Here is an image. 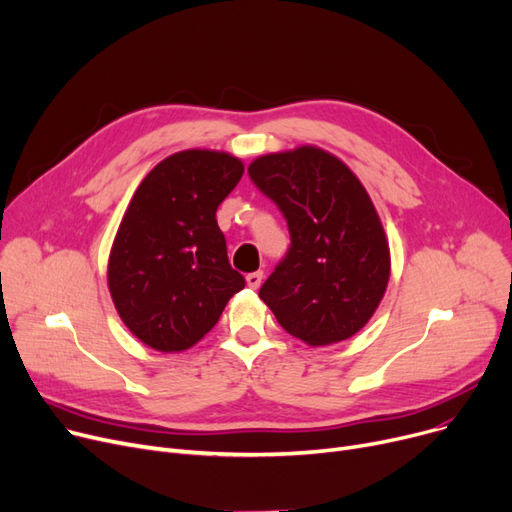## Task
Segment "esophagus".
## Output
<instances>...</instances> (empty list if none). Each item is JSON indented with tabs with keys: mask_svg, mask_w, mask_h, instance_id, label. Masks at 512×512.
<instances>
[{
	"mask_svg": "<svg viewBox=\"0 0 512 512\" xmlns=\"http://www.w3.org/2000/svg\"><path fill=\"white\" fill-rule=\"evenodd\" d=\"M262 270H256V273H250V275H246V283L252 287V289H258L260 287V283H262Z\"/></svg>",
	"mask_w": 512,
	"mask_h": 512,
	"instance_id": "obj_1",
	"label": "esophagus"
}]
</instances>
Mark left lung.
Segmentation results:
<instances>
[{
  "label": "left lung",
  "instance_id": "8db88e82",
  "mask_svg": "<svg viewBox=\"0 0 512 512\" xmlns=\"http://www.w3.org/2000/svg\"><path fill=\"white\" fill-rule=\"evenodd\" d=\"M248 175L283 213L291 246L260 299L312 347L353 337L388 285L390 252L376 208L353 171L316 146L258 157Z\"/></svg>",
  "mask_w": 512,
  "mask_h": 512
}]
</instances>
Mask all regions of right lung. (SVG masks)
Segmentation results:
<instances>
[{
    "mask_svg": "<svg viewBox=\"0 0 512 512\" xmlns=\"http://www.w3.org/2000/svg\"><path fill=\"white\" fill-rule=\"evenodd\" d=\"M244 175L217 150H182L138 186L109 256L119 318L148 347L184 351L213 328L246 287L231 268L217 208Z\"/></svg>",
    "mask_w": 512,
    "mask_h": 512,
    "instance_id": "right-lung-1",
    "label": "right lung"
}]
</instances>
